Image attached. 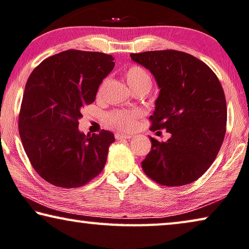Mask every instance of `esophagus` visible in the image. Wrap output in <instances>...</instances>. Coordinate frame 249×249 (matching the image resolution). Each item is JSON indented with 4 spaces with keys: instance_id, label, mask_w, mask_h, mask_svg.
Masks as SVG:
<instances>
[{
    "instance_id": "esophagus-1",
    "label": "esophagus",
    "mask_w": 249,
    "mask_h": 249,
    "mask_svg": "<svg viewBox=\"0 0 249 249\" xmlns=\"http://www.w3.org/2000/svg\"><path fill=\"white\" fill-rule=\"evenodd\" d=\"M131 134H123V133H116L115 134V139L116 140H123V139H131Z\"/></svg>"
}]
</instances>
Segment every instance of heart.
I'll use <instances>...</instances> for the list:
<instances>
[{
	"label": "heart",
	"mask_w": 249,
	"mask_h": 249,
	"mask_svg": "<svg viewBox=\"0 0 249 249\" xmlns=\"http://www.w3.org/2000/svg\"><path fill=\"white\" fill-rule=\"evenodd\" d=\"M124 77L128 86L134 92H147L152 87V77L150 72L143 67L133 65L125 69ZM143 116V112L140 109L129 110H114L106 115V123L110 127L120 131H131L135 127L137 120Z\"/></svg>",
	"instance_id": "obj_1"
}]
</instances>
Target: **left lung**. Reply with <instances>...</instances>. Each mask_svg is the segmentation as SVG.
Returning <instances> with one entry per match:
<instances>
[{
    "label": "left lung",
    "instance_id": "left-lung-1",
    "mask_svg": "<svg viewBox=\"0 0 249 249\" xmlns=\"http://www.w3.org/2000/svg\"><path fill=\"white\" fill-rule=\"evenodd\" d=\"M151 71L160 88L151 129L171 137L152 147L142 161L144 173L166 187L198 180L217 158L224 142L227 105L219 79L205 62L177 50L131 53Z\"/></svg>",
    "mask_w": 249,
    "mask_h": 249
}]
</instances>
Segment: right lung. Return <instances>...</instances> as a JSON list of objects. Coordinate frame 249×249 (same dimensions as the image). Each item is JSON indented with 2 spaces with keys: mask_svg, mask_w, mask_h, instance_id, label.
Instances as JSON below:
<instances>
[{
  "mask_svg": "<svg viewBox=\"0 0 249 249\" xmlns=\"http://www.w3.org/2000/svg\"><path fill=\"white\" fill-rule=\"evenodd\" d=\"M115 66L110 54L67 50L31 72L18 114V133L33 169L60 188H78L105 166L113 133L85 135L78 129L85 106Z\"/></svg>",
  "mask_w": 249,
  "mask_h": 249,
  "instance_id": "add662e5",
  "label": "right lung"
}]
</instances>
